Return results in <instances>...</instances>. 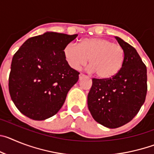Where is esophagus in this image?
I'll list each match as a JSON object with an SVG mask.
<instances>
[{
    "instance_id": "1",
    "label": "esophagus",
    "mask_w": 154,
    "mask_h": 154,
    "mask_svg": "<svg viewBox=\"0 0 154 154\" xmlns=\"http://www.w3.org/2000/svg\"><path fill=\"white\" fill-rule=\"evenodd\" d=\"M83 77H85V75L80 73V74H79V79H82L83 78Z\"/></svg>"
}]
</instances>
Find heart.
I'll return each instance as SVG.
<instances>
[{
  "label": "heart",
  "instance_id": "1",
  "mask_svg": "<svg viewBox=\"0 0 154 154\" xmlns=\"http://www.w3.org/2000/svg\"><path fill=\"white\" fill-rule=\"evenodd\" d=\"M63 55L68 65L75 70L85 65L89 58V70L103 80L116 75L125 61L123 47L103 38L82 39L78 45L69 43L64 47Z\"/></svg>",
  "mask_w": 154,
  "mask_h": 154
}]
</instances>
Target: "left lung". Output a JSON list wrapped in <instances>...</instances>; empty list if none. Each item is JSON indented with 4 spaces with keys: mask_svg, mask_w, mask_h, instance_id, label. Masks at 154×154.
Wrapping results in <instances>:
<instances>
[{
    "mask_svg": "<svg viewBox=\"0 0 154 154\" xmlns=\"http://www.w3.org/2000/svg\"><path fill=\"white\" fill-rule=\"evenodd\" d=\"M125 51L123 66L113 78L92 79L88 107L99 124L118 128L130 122L145 102L147 92L146 67L137 50L116 37Z\"/></svg>",
    "mask_w": 154,
    "mask_h": 154,
    "instance_id": "8db88e82",
    "label": "left lung"
}]
</instances>
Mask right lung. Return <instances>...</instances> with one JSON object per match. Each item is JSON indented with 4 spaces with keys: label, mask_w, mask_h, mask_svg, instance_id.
<instances>
[{
    "label": "right lung",
    "mask_w": 154,
    "mask_h": 154,
    "mask_svg": "<svg viewBox=\"0 0 154 154\" xmlns=\"http://www.w3.org/2000/svg\"><path fill=\"white\" fill-rule=\"evenodd\" d=\"M77 36L46 32L28 38L14 55L9 92L24 116L44 120L62 108L79 75L65 62L63 48Z\"/></svg>",
    "instance_id": "1"
}]
</instances>
